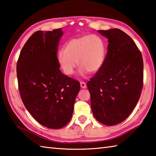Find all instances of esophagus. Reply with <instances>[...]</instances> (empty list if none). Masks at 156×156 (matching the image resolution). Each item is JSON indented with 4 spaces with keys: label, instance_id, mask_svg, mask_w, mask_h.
Wrapping results in <instances>:
<instances>
[{
    "label": "esophagus",
    "instance_id": "esophagus-1",
    "mask_svg": "<svg viewBox=\"0 0 156 156\" xmlns=\"http://www.w3.org/2000/svg\"><path fill=\"white\" fill-rule=\"evenodd\" d=\"M80 87L82 88H86L87 87V84H86L84 82L81 81L80 82Z\"/></svg>",
    "mask_w": 156,
    "mask_h": 156
}]
</instances>
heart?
I'll return each mask as SVG.
<instances>
[{"label":"heart","instance_id":"obj_1","mask_svg":"<svg viewBox=\"0 0 156 156\" xmlns=\"http://www.w3.org/2000/svg\"><path fill=\"white\" fill-rule=\"evenodd\" d=\"M107 46L105 41L97 35H85L71 39L64 45V51L57 54L59 67L65 74L71 76L74 73L77 64L80 73L87 74L88 72L94 74L103 66Z\"/></svg>","mask_w":156,"mask_h":156}]
</instances>
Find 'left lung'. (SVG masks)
Wrapping results in <instances>:
<instances>
[{
	"label": "left lung",
	"instance_id": "8db88e82",
	"mask_svg": "<svg viewBox=\"0 0 156 156\" xmlns=\"http://www.w3.org/2000/svg\"><path fill=\"white\" fill-rule=\"evenodd\" d=\"M98 31L108 39V51L102 67L87 85L94 117L111 126L125 121L136 106L143 88L144 62L133 39L121 29Z\"/></svg>",
	"mask_w": 156,
	"mask_h": 156
}]
</instances>
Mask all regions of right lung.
I'll return each instance as SVG.
<instances>
[{
  "mask_svg": "<svg viewBox=\"0 0 156 156\" xmlns=\"http://www.w3.org/2000/svg\"><path fill=\"white\" fill-rule=\"evenodd\" d=\"M62 29L35 32L16 64L18 87L27 110L39 123L60 129L72 118L80 82L63 74L57 60Z\"/></svg>",
  "mask_w": 156,
  "mask_h": 156,
  "instance_id": "obj_1",
  "label": "right lung"
}]
</instances>
